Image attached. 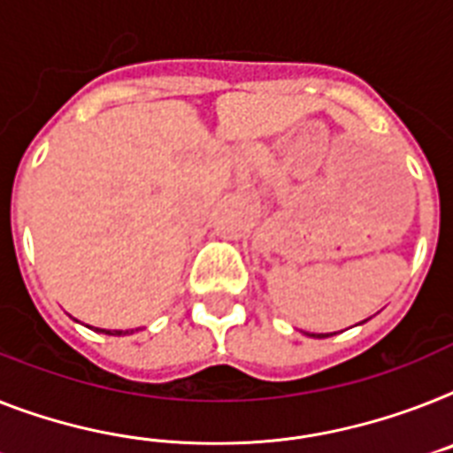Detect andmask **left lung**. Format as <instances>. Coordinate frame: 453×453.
I'll return each instance as SVG.
<instances>
[{
  "instance_id": "left-lung-1",
  "label": "left lung",
  "mask_w": 453,
  "mask_h": 453,
  "mask_svg": "<svg viewBox=\"0 0 453 453\" xmlns=\"http://www.w3.org/2000/svg\"><path fill=\"white\" fill-rule=\"evenodd\" d=\"M328 335V334H326ZM317 338H324V334H321V335H317Z\"/></svg>"
}]
</instances>
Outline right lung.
I'll use <instances>...</instances> for the list:
<instances>
[{
    "label": "right lung",
    "instance_id": "1",
    "mask_svg": "<svg viewBox=\"0 0 453 453\" xmlns=\"http://www.w3.org/2000/svg\"><path fill=\"white\" fill-rule=\"evenodd\" d=\"M104 334H108V335H125V331H104Z\"/></svg>",
    "mask_w": 453,
    "mask_h": 453
}]
</instances>
